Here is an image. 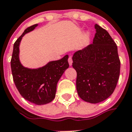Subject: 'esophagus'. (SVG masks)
<instances>
[{
  "instance_id": "esophagus-1",
  "label": "esophagus",
  "mask_w": 132,
  "mask_h": 132,
  "mask_svg": "<svg viewBox=\"0 0 132 132\" xmlns=\"http://www.w3.org/2000/svg\"><path fill=\"white\" fill-rule=\"evenodd\" d=\"M68 61H69V65H70V66H71V65H72V58H71V57H69Z\"/></svg>"
}]
</instances>
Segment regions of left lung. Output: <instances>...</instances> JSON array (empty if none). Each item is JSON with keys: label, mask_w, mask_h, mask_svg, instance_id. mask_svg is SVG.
Instances as JSON below:
<instances>
[{"label": "left lung", "mask_w": 132, "mask_h": 132, "mask_svg": "<svg viewBox=\"0 0 132 132\" xmlns=\"http://www.w3.org/2000/svg\"><path fill=\"white\" fill-rule=\"evenodd\" d=\"M93 43L72 56L76 90L84 101L96 104L113 93L120 75L117 46L108 32L96 24Z\"/></svg>", "instance_id": "obj_1"}]
</instances>
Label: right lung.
<instances>
[{"instance_id": "add662e5", "label": "right lung", "mask_w": 132, "mask_h": 132, "mask_svg": "<svg viewBox=\"0 0 132 132\" xmlns=\"http://www.w3.org/2000/svg\"><path fill=\"white\" fill-rule=\"evenodd\" d=\"M38 24L27 28L13 45L11 68L13 81L21 96L28 101L37 105L46 104L56 96L59 80L69 68L68 55L56 61H51L43 67L36 69L25 67L19 58V46L26 34L32 32Z\"/></svg>"}]
</instances>
